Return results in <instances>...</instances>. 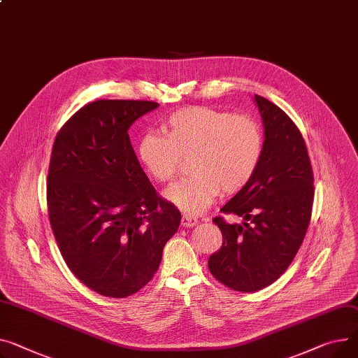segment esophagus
Here are the masks:
<instances>
[{"instance_id":"esophagus-1","label":"esophagus","mask_w":358,"mask_h":358,"mask_svg":"<svg viewBox=\"0 0 358 358\" xmlns=\"http://www.w3.org/2000/svg\"><path fill=\"white\" fill-rule=\"evenodd\" d=\"M197 224V219L193 216H188V214H184L181 217V226L182 227H193Z\"/></svg>"}]
</instances>
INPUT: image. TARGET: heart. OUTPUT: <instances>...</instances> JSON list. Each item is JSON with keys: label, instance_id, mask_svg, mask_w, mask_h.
Masks as SVG:
<instances>
[{"label": "heart", "instance_id": "heart-1", "mask_svg": "<svg viewBox=\"0 0 358 358\" xmlns=\"http://www.w3.org/2000/svg\"><path fill=\"white\" fill-rule=\"evenodd\" d=\"M264 132L253 117L207 106L173 112L161 134L147 132L136 142V157L159 184L176 177L182 158L192 176L176 182L165 197L188 214L203 213L222 192L236 194L256 174L264 155Z\"/></svg>", "mask_w": 358, "mask_h": 358}]
</instances>
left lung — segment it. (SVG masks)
<instances>
[{
  "mask_svg": "<svg viewBox=\"0 0 358 358\" xmlns=\"http://www.w3.org/2000/svg\"><path fill=\"white\" fill-rule=\"evenodd\" d=\"M265 128V145L250 182L220 211L242 224L214 217L222 248L208 259L211 275L230 289L255 292L273 283L299 250L311 220L314 174L305 141L292 119L255 94Z\"/></svg>",
  "mask_w": 358,
  "mask_h": 358,
  "instance_id": "obj_1",
  "label": "left lung"
}]
</instances>
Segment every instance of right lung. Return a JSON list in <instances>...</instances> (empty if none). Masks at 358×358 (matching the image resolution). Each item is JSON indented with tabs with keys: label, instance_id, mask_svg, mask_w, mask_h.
<instances>
[{
	"label": "right lung",
	"instance_id": "add662e5",
	"mask_svg": "<svg viewBox=\"0 0 358 358\" xmlns=\"http://www.w3.org/2000/svg\"><path fill=\"white\" fill-rule=\"evenodd\" d=\"M158 108L150 101L85 105L59 131L47 176V207L66 265L103 296L136 294L157 272L181 213L157 196L128 131Z\"/></svg>",
	"mask_w": 358,
	"mask_h": 358
}]
</instances>
